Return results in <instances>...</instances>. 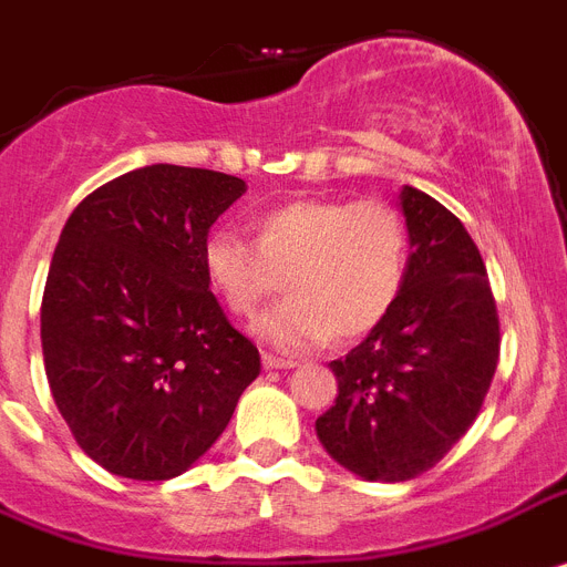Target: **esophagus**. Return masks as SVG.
<instances>
[{"label":"esophagus","mask_w":567,"mask_h":567,"mask_svg":"<svg viewBox=\"0 0 567 567\" xmlns=\"http://www.w3.org/2000/svg\"><path fill=\"white\" fill-rule=\"evenodd\" d=\"M261 363H265V369H293V365H297V360H291V357L261 354Z\"/></svg>","instance_id":"34e87169"}]
</instances>
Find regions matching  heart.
Here are the masks:
<instances>
[{
  "mask_svg": "<svg viewBox=\"0 0 567 567\" xmlns=\"http://www.w3.org/2000/svg\"><path fill=\"white\" fill-rule=\"evenodd\" d=\"M207 279L233 313H254L288 285V299L256 317L254 334L279 351H311L328 337L369 334L401 297L406 221L389 202L297 198L256 218V245L230 227L207 236Z\"/></svg>",
  "mask_w": 567,
  "mask_h": 567,
  "instance_id": "1",
  "label": "heart"
}]
</instances>
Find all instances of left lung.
Segmentation results:
<instances>
[{
  "label": "left lung",
  "mask_w": 567,
  "mask_h": 567,
  "mask_svg": "<svg viewBox=\"0 0 567 567\" xmlns=\"http://www.w3.org/2000/svg\"><path fill=\"white\" fill-rule=\"evenodd\" d=\"M409 230L401 297L357 349L331 360L326 453L365 482H409L473 426L498 363V317L482 254L432 195H398Z\"/></svg>",
  "instance_id": "left-lung-1"
}]
</instances>
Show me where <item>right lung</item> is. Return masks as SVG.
I'll list each match as a JSON object with an SVG mask.
<instances>
[{
  "instance_id": "right-lung-1",
  "label": "right lung",
  "mask_w": 567,
  "mask_h": 567,
  "mask_svg": "<svg viewBox=\"0 0 567 567\" xmlns=\"http://www.w3.org/2000/svg\"><path fill=\"white\" fill-rule=\"evenodd\" d=\"M241 193L236 175L141 166L85 195L60 233L40 313L45 374L83 453L121 478L187 473L259 378L202 259Z\"/></svg>"
}]
</instances>
